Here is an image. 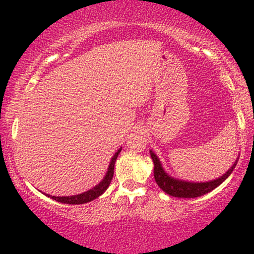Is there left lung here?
Segmentation results:
<instances>
[{
	"instance_id": "left-lung-1",
	"label": "left lung",
	"mask_w": 254,
	"mask_h": 254,
	"mask_svg": "<svg viewBox=\"0 0 254 254\" xmlns=\"http://www.w3.org/2000/svg\"><path fill=\"white\" fill-rule=\"evenodd\" d=\"M150 156L154 162V178H155L156 184L166 193L178 198H196L212 191L230 176V173H232L238 164V161H235L232 168L216 180H212V182L208 183H188L183 182V180L173 179V178L168 176L164 171V168H162L161 164H160V160L157 159V156L151 150Z\"/></svg>"
}]
</instances>
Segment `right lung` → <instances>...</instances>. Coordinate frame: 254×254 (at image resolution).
Returning a JSON list of instances; mask_svg holds the SVG:
<instances>
[{"instance_id":"1","label":"right lung","mask_w":254,"mask_h":254,"mask_svg":"<svg viewBox=\"0 0 254 254\" xmlns=\"http://www.w3.org/2000/svg\"><path fill=\"white\" fill-rule=\"evenodd\" d=\"M122 149H119L117 153L115 154V156L112 157L111 160V164L109 166V171H107L106 176H105L104 180L101 182L99 185L95 186V188L90 189L89 191L83 192L81 194H76V196H68V197H56V196H50V194H46L48 197L52 198V199L57 200L60 203H65V204H84V203H88L90 200L95 199L99 196L104 193L105 191L107 190V188L110 186L111 180L113 178V173H115V164H116V160H117L118 154L121 153Z\"/></svg>"}]
</instances>
